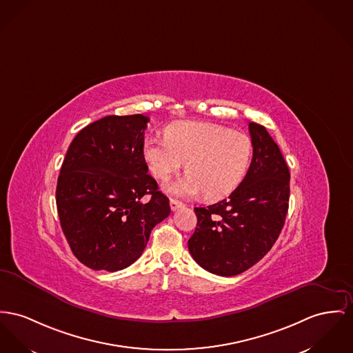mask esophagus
<instances>
[{"mask_svg": "<svg viewBox=\"0 0 353 353\" xmlns=\"http://www.w3.org/2000/svg\"><path fill=\"white\" fill-rule=\"evenodd\" d=\"M170 206H171V210H172V212H176L179 208L183 206V203L179 202V201H176V199H171V201H170Z\"/></svg>", "mask_w": 353, "mask_h": 353, "instance_id": "34e87169", "label": "esophagus"}]
</instances>
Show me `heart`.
<instances>
[{
	"label": "heart",
	"instance_id": "b5f03b06",
	"mask_svg": "<svg viewBox=\"0 0 353 353\" xmlns=\"http://www.w3.org/2000/svg\"><path fill=\"white\" fill-rule=\"evenodd\" d=\"M253 155V141L241 131L214 123L179 121L170 125L165 141H144L143 157L151 174L167 181L186 162L188 174L167 190L178 196L218 201L242 182Z\"/></svg>",
	"mask_w": 353,
	"mask_h": 353
}]
</instances>
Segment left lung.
Masks as SVG:
<instances>
[{
    "instance_id": "left-lung-1",
    "label": "left lung",
    "mask_w": 353,
    "mask_h": 353,
    "mask_svg": "<svg viewBox=\"0 0 353 353\" xmlns=\"http://www.w3.org/2000/svg\"><path fill=\"white\" fill-rule=\"evenodd\" d=\"M250 167L229 198L195 208L196 228L188 239L192 259L216 276H236L256 265L281 233L289 208L290 172L266 128L249 123Z\"/></svg>"
}]
</instances>
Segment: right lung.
Listing matches in <instances>:
<instances>
[{
    "mask_svg": "<svg viewBox=\"0 0 353 353\" xmlns=\"http://www.w3.org/2000/svg\"><path fill=\"white\" fill-rule=\"evenodd\" d=\"M150 119L110 115L72 141L56 205L72 253L94 270L118 272L139 259L151 230L170 215L168 198L143 157Z\"/></svg>",
    "mask_w": 353,
    "mask_h": 353,
    "instance_id": "1",
    "label": "right lung"
}]
</instances>
